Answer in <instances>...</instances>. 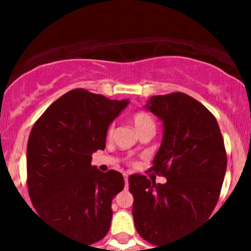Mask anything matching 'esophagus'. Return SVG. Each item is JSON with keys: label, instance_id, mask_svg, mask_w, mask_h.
<instances>
[{"label": "esophagus", "instance_id": "esophagus-1", "mask_svg": "<svg viewBox=\"0 0 251 251\" xmlns=\"http://www.w3.org/2000/svg\"><path fill=\"white\" fill-rule=\"evenodd\" d=\"M124 182H126V187L128 186V175L124 174Z\"/></svg>", "mask_w": 251, "mask_h": 251}]
</instances>
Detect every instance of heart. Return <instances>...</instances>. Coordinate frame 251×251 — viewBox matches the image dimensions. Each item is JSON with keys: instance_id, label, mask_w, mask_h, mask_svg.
I'll return each mask as SVG.
<instances>
[{"instance_id": "obj_1", "label": "heart", "mask_w": 251, "mask_h": 251, "mask_svg": "<svg viewBox=\"0 0 251 251\" xmlns=\"http://www.w3.org/2000/svg\"><path fill=\"white\" fill-rule=\"evenodd\" d=\"M133 124H134V127H136L137 130L143 129V128H147V127H154V119H153V117L150 114V113L137 112L134 113V115H133ZM112 133H113V126H110V127L108 128L106 134H108V136H112Z\"/></svg>"}]
</instances>
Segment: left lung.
I'll use <instances>...</instances> for the list:
<instances>
[{"mask_svg": "<svg viewBox=\"0 0 251 251\" xmlns=\"http://www.w3.org/2000/svg\"><path fill=\"white\" fill-rule=\"evenodd\" d=\"M146 108L165 128L150 172L167 182L156 183L143 175H132L128 182L137 231L158 247L177 241L210 217L227 159L216 118L200 101L177 92L154 95Z\"/></svg>", "mask_w": 251, "mask_h": 251, "instance_id": "8db88e82", "label": "left lung"}]
</instances>
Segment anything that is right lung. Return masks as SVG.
<instances>
[{"label":"right lung","instance_id":"add662e5","mask_svg":"<svg viewBox=\"0 0 251 251\" xmlns=\"http://www.w3.org/2000/svg\"><path fill=\"white\" fill-rule=\"evenodd\" d=\"M127 104L70 90L43 113L28 137L31 202L44 220L88 247L109 231L112 200L124 187L121 172L90 165L92 154L105 148L108 127Z\"/></svg>","mask_w":251,"mask_h":251}]
</instances>
